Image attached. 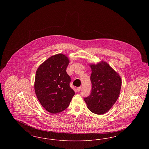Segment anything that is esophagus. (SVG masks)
Listing matches in <instances>:
<instances>
[{"instance_id": "1", "label": "esophagus", "mask_w": 149, "mask_h": 149, "mask_svg": "<svg viewBox=\"0 0 149 149\" xmlns=\"http://www.w3.org/2000/svg\"><path fill=\"white\" fill-rule=\"evenodd\" d=\"M81 89V86H80V87H78V88H77V90H78V92L80 91Z\"/></svg>"}]
</instances>
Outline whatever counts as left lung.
<instances>
[{"mask_svg":"<svg viewBox=\"0 0 149 149\" xmlns=\"http://www.w3.org/2000/svg\"><path fill=\"white\" fill-rule=\"evenodd\" d=\"M89 66L92 70V91L84 101L93 113L103 114L116 102L120 93L122 80L119 74L106 61L89 64Z\"/></svg>","mask_w":149,"mask_h":149,"instance_id":"obj_1","label":"left lung"}]
</instances>
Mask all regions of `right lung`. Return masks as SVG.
<instances>
[{
	"label": "right lung",
	"instance_id": "right-lung-1",
	"mask_svg": "<svg viewBox=\"0 0 149 149\" xmlns=\"http://www.w3.org/2000/svg\"><path fill=\"white\" fill-rule=\"evenodd\" d=\"M69 59L63 54L53 55L38 68L35 91L43 107L51 113L66 109L75 94L69 85L70 77L66 72Z\"/></svg>",
	"mask_w": 149,
	"mask_h": 149
}]
</instances>
